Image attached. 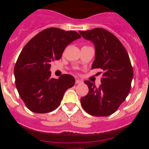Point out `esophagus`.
I'll use <instances>...</instances> for the list:
<instances>
[{
  "label": "esophagus",
  "mask_w": 149,
  "mask_h": 149,
  "mask_svg": "<svg viewBox=\"0 0 149 149\" xmlns=\"http://www.w3.org/2000/svg\"><path fill=\"white\" fill-rule=\"evenodd\" d=\"M83 81H81L80 79H76L75 80V84H82Z\"/></svg>",
  "instance_id": "obj_1"
}]
</instances>
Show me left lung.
<instances>
[{"label": "left lung", "mask_w": 149, "mask_h": 149, "mask_svg": "<svg viewBox=\"0 0 149 149\" xmlns=\"http://www.w3.org/2000/svg\"><path fill=\"white\" fill-rule=\"evenodd\" d=\"M95 48L92 68L104 72L98 88L85 81L89 93L81 98L84 110L95 116H107L115 113L131 90L133 68L127 51L116 36L103 28L79 31Z\"/></svg>", "instance_id": "8db88e82"}]
</instances>
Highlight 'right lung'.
<instances>
[{"instance_id": "1", "label": "right lung", "mask_w": 149, "mask_h": 149, "mask_svg": "<svg viewBox=\"0 0 149 149\" xmlns=\"http://www.w3.org/2000/svg\"><path fill=\"white\" fill-rule=\"evenodd\" d=\"M81 38L74 30L45 29L30 39L22 49L14 68L15 86L30 110L36 113L53 111L60 106L65 91L75 79L63 74L51 78V63L60 60L65 47Z\"/></svg>"}]
</instances>
